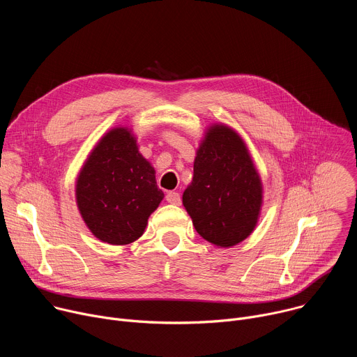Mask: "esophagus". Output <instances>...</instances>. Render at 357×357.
<instances>
[{
  "mask_svg": "<svg viewBox=\"0 0 357 357\" xmlns=\"http://www.w3.org/2000/svg\"><path fill=\"white\" fill-rule=\"evenodd\" d=\"M165 199L171 205H181V195L178 192H168Z\"/></svg>",
  "mask_w": 357,
  "mask_h": 357,
  "instance_id": "1",
  "label": "esophagus"
}]
</instances>
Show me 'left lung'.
I'll use <instances>...</instances> for the list:
<instances>
[{
    "label": "left lung",
    "instance_id": "8db88e82",
    "mask_svg": "<svg viewBox=\"0 0 357 357\" xmlns=\"http://www.w3.org/2000/svg\"><path fill=\"white\" fill-rule=\"evenodd\" d=\"M261 199V181L245 144L231 128L213 126L196 152L193 179L182 196L196 231L218 247H231L256 227Z\"/></svg>",
    "mask_w": 357,
    "mask_h": 357
}]
</instances>
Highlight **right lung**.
I'll return each instance as SVG.
<instances>
[{
    "instance_id": "add662e5",
    "label": "right lung",
    "mask_w": 357,
    "mask_h": 357,
    "mask_svg": "<svg viewBox=\"0 0 357 357\" xmlns=\"http://www.w3.org/2000/svg\"><path fill=\"white\" fill-rule=\"evenodd\" d=\"M162 197L155 169L139 154L127 128H114L98 141L76 185L87 227L98 240L114 245L141 237Z\"/></svg>"
}]
</instances>
